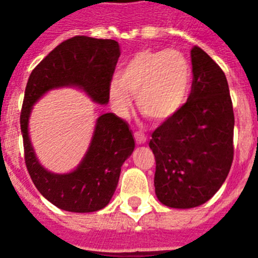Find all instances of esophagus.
Returning a JSON list of instances; mask_svg holds the SVG:
<instances>
[{"mask_svg": "<svg viewBox=\"0 0 258 258\" xmlns=\"http://www.w3.org/2000/svg\"><path fill=\"white\" fill-rule=\"evenodd\" d=\"M146 136L144 134H142L141 131H137L136 134H135V141H136L137 145H144L146 142Z\"/></svg>", "mask_w": 258, "mask_h": 258, "instance_id": "esophagus-1", "label": "esophagus"}]
</instances>
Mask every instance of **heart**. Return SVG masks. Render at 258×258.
I'll return each instance as SVG.
<instances>
[{
  "instance_id": "1",
  "label": "heart",
  "mask_w": 258,
  "mask_h": 258,
  "mask_svg": "<svg viewBox=\"0 0 258 258\" xmlns=\"http://www.w3.org/2000/svg\"><path fill=\"white\" fill-rule=\"evenodd\" d=\"M189 62L177 49H142L135 53L110 85V98L126 112L131 97L139 110L155 122L172 118L184 105L191 90Z\"/></svg>"
}]
</instances>
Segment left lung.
I'll list each match as a JSON object with an SVG mask.
<instances>
[{"mask_svg": "<svg viewBox=\"0 0 258 258\" xmlns=\"http://www.w3.org/2000/svg\"><path fill=\"white\" fill-rule=\"evenodd\" d=\"M192 81L187 102L152 134L155 192L172 209H194L220 189L233 160V116L228 83L200 47L191 49Z\"/></svg>", "mask_w": 258, "mask_h": 258, "instance_id": "obj_1", "label": "left lung"}]
</instances>
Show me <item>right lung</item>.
<instances>
[{
  "instance_id": "add662e5",
  "label": "right lung",
  "mask_w": 258,
  "mask_h": 258,
  "mask_svg": "<svg viewBox=\"0 0 258 258\" xmlns=\"http://www.w3.org/2000/svg\"><path fill=\"white\" fill-rule=\"evenodd\" d=\"M118 42L76 36L59 43L30 75L21 111V132L28 173L40 194L69 212H95L110 204L121 167L135 150L128 124L114 113H102L85 156L75 170L54 173L38 161L31 144L28 122L33 105L52 90L75 87L93 102L107 105L110 85L118 57Z\"/></svg>"
}]
</instances>
